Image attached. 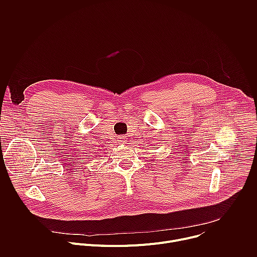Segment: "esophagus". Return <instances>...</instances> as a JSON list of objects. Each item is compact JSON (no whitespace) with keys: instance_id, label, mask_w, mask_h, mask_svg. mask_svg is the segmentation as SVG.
I'll list each match as a JSON object with an SVG mask.
<instances>
[{"instance_id":"esophagus-1","label":"esophagus","mask_w":257,"mask_h":257,"mask_svg":"<svg viewBox=\"0 0 257 257\" xmlns=\"http://www.w3.org/2000/svg\"><path fill=\"white\" fill-rule=\"evenodd\" d=\"M118 141H119V142H121V143H124L126 140H125V137H124V136H119Z\"/></svg>"}]
</instances>
